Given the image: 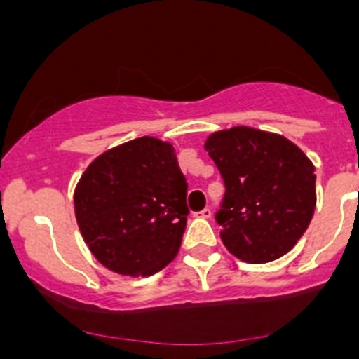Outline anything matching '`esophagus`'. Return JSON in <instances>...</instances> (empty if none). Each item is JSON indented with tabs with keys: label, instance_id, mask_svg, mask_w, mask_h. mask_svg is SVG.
Masks as SVG:
<instances>
[{
	"label": "esophagus",
	"instance_id": "1",
	"mask_svg": "<svg viewBox=\"0 0 359 359\" xmlns=\"http://www.w3.org/2000/svg\"><path fill=\"white\" fill-rule=\"evenodd\" d=\"M195 216H196V217H203V219H209V217L212 216V210H210L209 207H205V209H203V210H200V212H196Z\"/></svg>",
	"mask_w": 359,
	"mask_h": 359
}]
</instances>
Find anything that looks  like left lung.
<instances>
[{
    "instance_id": "1",
    "label": "left lung",
    "mask_w": 359,
    "mask_h": 359,
    "mask_svg": "<svg viewBox=\"0 0 359 359\" xmlns=\"http://www.w3.org/2000/svg\"><path fill=\"white\" fill-rule=\"evenodd\" d=\"M225 196L216 212L226 250L248 264H266L296 246L316 210V168L280 134L232 127L210 134Z\"/></svg>"
}]
</instances>
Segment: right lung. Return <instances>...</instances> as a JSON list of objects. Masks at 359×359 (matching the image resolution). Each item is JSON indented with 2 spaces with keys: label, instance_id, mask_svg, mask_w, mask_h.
<instances>
[{
  "label": "right lung",
  "instance_id": "1",
  "mask_svg": "<svg viewBox=\"0 0 359 359\" xmlns=\"http://www.w3.org/2000/svg\"><path fill=\"white\" fill-rule=\"evenodd\" d=\"M170 143L143 136L100 154L74 191L85 243L104 267L152 276L175 259L189 209Z\"/></svg>",
  "mask_w": 359,
  "mask_h": 359
}]
</instances>
